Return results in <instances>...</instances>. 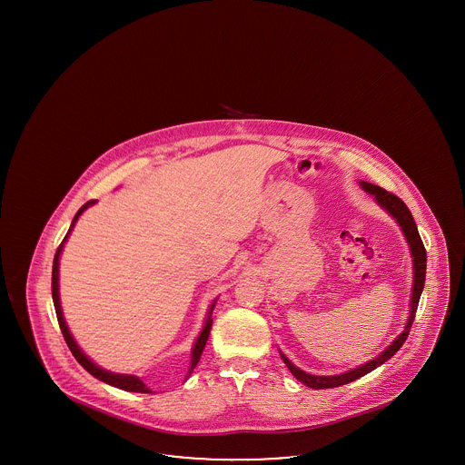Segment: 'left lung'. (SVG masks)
Listing matches in <instances>:
<instances>
[{"mask_svg": "<svg viewBox=\"0 0 465 465\" xmlns=\"http://www.w3.org/2000/svg\"><path fill=\"white\" fill-rule=\"evenodd\" d=\"M361 186L371 193L375 197L376 202L389 213L396 218V222L399 223V226L402 228V233L406 237V241L410 243V249H411V256H413V268H415V282H413V296H411V310H410V319H408V324L404 328V331L399 334L398 338L381 352V354L375 357L373 361L355 368L352 371H347L343 375L334 376H315L309 375L302 370H298L291 361H289L286 355L282 354V361L286 362V366L289 368V371L292 375L296 376L302 383H305L310 389H332V387H340V385H345V383H351L357 378L373 371L375 368H378L380 364H383L385 361H389L392 355L398 352L399 349L402 347V343L406 341L410 330H411V324L415 321V313L419 309V302H420L421 291H423V284H425V268H427V252H425V247L421 242L420 233H419V228H417V223L413 220L410 209L406 207V203L402 200L399 199L398 195L371 184V183H366V181H361Z\"/></svg>", "mask_w": 465, "mask_h": 465, "instance_id": "1", "label": "left lung"}]
</instances>
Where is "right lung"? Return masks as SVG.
Returning <instances> with one entry per match:
<instances>
[{"instance_id": "obj_1", "label": "right lung", "mask_w": 465, "mask_h": 465, "mask_svg": "<svg viewBox=\"0 0 465 465\" xmlns=\"http://www.w3.org/2000/svg\"><path fill=\"white\" fill-rule=\"evenodd\" d=\"M94 202H95V200H89L87 203H84V205L80 207V211L74 214V220H73L71 226H69V232L73 230V226H74L76 220L80 218V214H82L89 205H92ZM69 232H67L64 241H63L61 245L57 247V252H55V258H54V266H52V298H54V307H55V313H57V321H59V326H61L63 336H64V340H66L67 347H69L71 354L74 355V359H76V361H78V362H80V364L89 371L90 375H94L95 378H99V380H103V381L110 383L113 387L124 389V391L148 394V392H150V389H148V387H146V385H144L137 376L114 375V373L104 371V370H101L99 366H95V364L90 361L89 357L78 349V345L74 343V340H73L71 332L67 330L66 322H64V317H63V310H61V303H59V256H61V251H63V245L66 242ZM213 309H214V303H213V307H211V312H213ZM211 312H209V317H207V321H205L203 330H202L199 338H197V341H195V347H193V352H192V366H190V371H188V373H192V371L195 370V366L199 364L200 355L203 352V347H205V343H207V338H209V332H211V326H213Z\"/></svg>"}]
</instances>
